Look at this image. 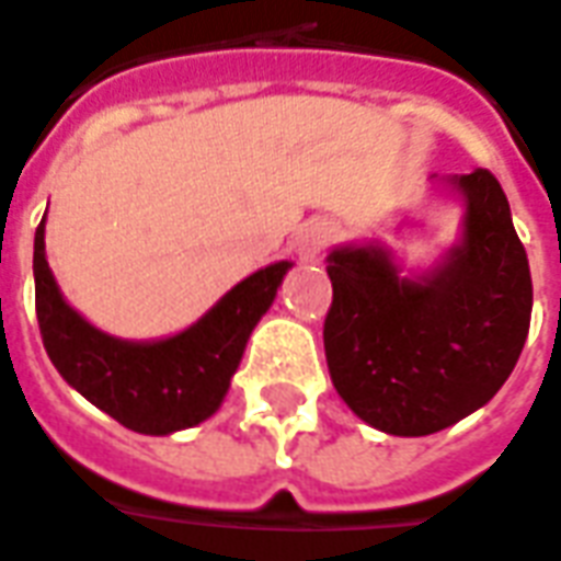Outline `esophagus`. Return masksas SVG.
Instances as JSON below:
<instances>
[{
    "label": "esophagus",
    "mask_w": 561,
    "mask_h": 561,
    "mask_svg": "<svg viewBox=\"0 0 561 561\" xmlns=\"http://www.w3.org/2000/svg\"><path fill=\"white\" fill-rule=\"evenodd\" d=\"M329 238H332V229L327 224H309L302 226L297 234V252L302 262H314L320 252L327 250Z\"/></svg>",
    "instance_id": "34e87169"
}]
</instances>
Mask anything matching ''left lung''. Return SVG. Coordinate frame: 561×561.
Returning a JSON list of instances; mask_svg holds the SVG:
<instances>
[{
	"instance_id": "8db88e82",
	"label": "left lung",
	"mask_w": 561,
	"mask_h": 561,
	"mask_svg": "<svg viewBox=\"0 0 561 561\" xmlns=\"http://www.w3.org/2000/svg\"><path fill=\"white\" fill-rule=\"evenodd\" d=\"M465 205L459 241L405 271L382 241L327 255L323 347L341 400L379 433H442L489 403L518 365L533 279L503 187L489 170L435 179Z\"/></svg>"
}]
</instances>
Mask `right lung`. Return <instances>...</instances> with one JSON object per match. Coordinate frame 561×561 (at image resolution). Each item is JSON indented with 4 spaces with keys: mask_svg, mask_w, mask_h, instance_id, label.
Segmentation results:
<instances>
[{
    "mask_svg": "<svg viewBox=\"0 0 561 561\" xmlns=\"http://www.w3.org/2000/svg\"><path fill=\"white\" fill-rule=\"evenodd\" d=\"M43 234L46 217L34 232V306L46 356L88 403L140 435L191 430L220 409L252 329L294 267L276 262L250 273L176 335L128 341L96 329L64 299Z\"/></svg>",
    "mask_w": 561,
    "mask_h": 561,
    "instance_id": "1",
    "label": "right lung"
}]
</instances>
